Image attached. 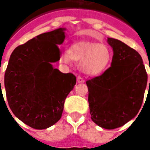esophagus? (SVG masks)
<instances>
[{"mask_svg":"<svg viewBox=\"0 0 150 150\" xmlns=\"http://www.w3.org/2000/svg\"><path fill=\"white\" fill-rule=\"evenodd\" d=\"M77 82H78V83H84L85 81H84V79L82 77H78L77 78Z\"/></svg>","mask_w":150,"mask_h":150,"instance_id":"34e87169","label":"esophagus"}]
</instances>
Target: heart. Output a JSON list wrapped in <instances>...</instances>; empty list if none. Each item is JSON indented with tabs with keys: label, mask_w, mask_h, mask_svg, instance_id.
<instances>
[{
	"label": "heart",
	"mask_w": 150,
	"mask_h": 150,
	"mask_svg": "<svg viewBox=\"0 0 150 150\" xmlns=\"http://www.w3.org/2000/svg\"><path fill=\"white\" fill-rule=\"evenodd\" d=\"M112 51L103 44L92 42H78L72 44L61 57L65 63L71 61L79 62L81 72L88 76H98L105 72L112 61Z\"/></svg>",
	"instance_id": "heart-1"
}]
</instances>
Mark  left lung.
Wrapping results in <instances>:
<instances>
[{
  "label": "left lung",
  "mask_w": 150,
  "mask_h": 150,
  "mask_svg": "<svg viewBox=\"0 0 150 150\" xmlns=\"http://www.w3.org/2000/svg\"><path fill=\"white\" fill-rule=\"evenodd\" d=\"M107 42L113 52L111 67L86 83L92 120L101 128L113 129L139 112L148 76L137 51L117 39L108 38Z\"/></svg>",
  "instance_id": "1"
}]
</instances>
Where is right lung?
Instances as JSON below:
<instances>
[{
  "mask_svg": "<svg viewBox=\"0 0 150 150\" xmlns=\"http://www.w3.org/2000/svg\"><path fill=\"white\" fill-rule=\"evenodd\" d=\"M65 31L58 28L45 32L18 46L5 72L10 108L36 129H47L60 119L67 96L76 84L73 74L62 73L52 66L60 60L58 46L64 42Z\"/></svg>",
  "mask_w": 150,
  "mask_h": 150,
  "instance_id": "right-lung-1",
  "label": "right lung"
}]
</instances>
